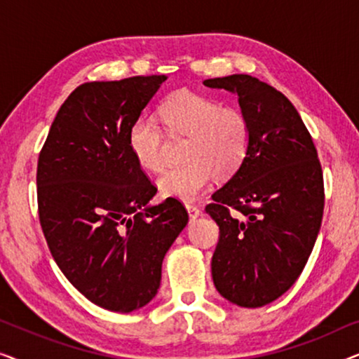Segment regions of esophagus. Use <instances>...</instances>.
<instances>
[{
	"label": "esophagus",
	"instance_id": "obj_1",
	"mask_svg": "<svg viewBox=\"0 0 359 359\" xmlns=\"http://www.w3.org/2000/svg\"><path fill=\"white\" fill-rule=\"evenodd\" d=\"M186 209H188V212H189V217H191V219H196V217H199V214H201V209L198 208V205H194V204H189V203H186Z\"/></svg>",
	"mask_w": 359,
	"mask_h": 359
}]
</instances>
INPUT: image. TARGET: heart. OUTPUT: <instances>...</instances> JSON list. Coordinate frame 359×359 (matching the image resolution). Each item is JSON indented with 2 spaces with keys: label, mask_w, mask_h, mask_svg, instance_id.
<instances>
[{
  "label": "heart",
  "mask_w": 359,
  "mask_h": 359,
  "mask_svg": "<svg viewBox=\"0 0 359 359\" xmlns=\"http://www.w3.org/2000/svg\"><path fill=\"white\" fill-rule=\"evenodd\" d=\"M166 134L186 135L181 156L160 175V193L166 198L196 199L214 176L232 178L248 158L252 149V126L235 107H224L215 97L188 90L166 96L158 106ZM132 156L142 168L160 171L165 166V132L158 122L139 117L127 135Z\"/></svg>",
  "instance_id": "1"
}]
</instances>
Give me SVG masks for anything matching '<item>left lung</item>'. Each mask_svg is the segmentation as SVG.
Returning a JSON list of instances; mask_svg holds the SVG:
<instances>
[{
  "instance_id": "obj_1",
  "label": "left lung",
  "mask_w": 359,
  "mask_h": 359,
  "mask_svg": "<svg viewBox=\"0 0 359 359\" xmlns=\"http://www.w3.org/2000/svg\"><path fill=\"white\" fill-rule=\"evenodd\" d=\"M237 93L252 126L248 158L212 194L205 212L219 225L215 289L240 307H263L301 276L322 225L323 173L317 149L292 102L250 75L204 81Z\"/></svg>"
}]
</instances>
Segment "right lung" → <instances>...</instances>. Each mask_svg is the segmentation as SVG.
<instances>
[{
    "instance_id": "right-lung-1",
    "label": "right lung",
    "mask_w": 359,
    "mask_h": 359,
    "mask_svg": "<svg viewBox=\"0 0 359 359\" xmlns=\"http://www.w3.org/2000/svg\"><path fill=\"white\" fill-rule=\"evenodd\" d=\"M166 75L83 83L67 97L37 161V208L53 259L93 304L132 312L155 297L161 263L188 224L129 150V127Z\"/></svg>"
}]
</instances>
